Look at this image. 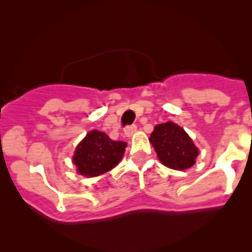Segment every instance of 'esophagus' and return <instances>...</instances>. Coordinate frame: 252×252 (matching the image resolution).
<instances>
[{
  "label": "esophagus",
  "instance_id": "1",
  "mask_svg": "<svg viewBox=\"0 0 252 252\" xmlns=\"http://www.w3.org/2000/svg\"><path fill=\"white\" fill-rule=\"evenodd\" d=\"M136 130H137V127H136V126H135V125H132V126H127V127L125 128V131H124L125 136H126V137H131L133 135V133L136 132Z\"/></svg>",
  "mask_w": 252,
  "mask_h": 252
}]
</instances>
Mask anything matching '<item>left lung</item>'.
Instances as JSON below:
<instances>
[{"label":"left lung","instance_id":"left-lung-1","mask_svg":"<svg viewBox=\"0 0 252 252\" xmlns=\"http://www.w3.org/2000/svg\"><path fill=\"white\" fill-rule=\"evenodd\" d=\"M149 141L162 165L174 170H187L195 164L199 149L183 127L173 121L157 125Z\"/></svg>","mask_w":252,"mask_h":252}]
</instances>
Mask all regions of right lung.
Returning a JSON list of instances; mask_svg holds the SVG:
<instances>
[{
    "label": "right lung",
    "mask_w": 252,
    "mask_h": 252,
    "mask_svg": "<svg viewBox=\"0 0 252 252\" xmlns=\"http://www.w3.org/2000/svg\"><path fill=\"white\" fill-rule=\"evenodd\" d=\"M127 142L113 141L98 130L87 132L78 142L72 157L78 174L94 178L112 170L124 158Z\"/></svg>",
    "instance_id": "right-lung-1"
}]
</instances>
